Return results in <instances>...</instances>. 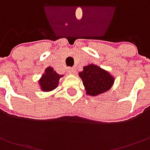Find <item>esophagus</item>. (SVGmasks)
Here are the masks:
<instances>
[{
  "label": "esophagus",
  "instance_id": "obj_1",
  "mask_svg": "<svg viewBox=\"0 0 150 150\" xmlns=\"http://www.w3.org/2000/svg\"><path fill=\"white\" fill-rule=\"evenodd\" d=\"M68 72H69V73H71V74H75L76 70H75L73 67H69V68H68Z\"/></svg>",
  "mask_w": 150,
  "mask_h": 150
}]
</instances>
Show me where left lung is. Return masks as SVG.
<instances>
[{
	"label": "left lung",
	"mask_w": 150,
	"mask_h": 150,
	"mask_svg": "<svg viewBox=\"0 0 150 150\" xmlns=\"http://www.w3.org/2000/svg\"><path fill=\"white\" fill-rule=\"evenodd\" d=\"M88 95L97 96L111 88L114 79L108 72L99 67L90 64L79 72Z\"/></svg>",
	"instance_id": "1"
}]
</instances>
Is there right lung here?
<instances>
[{"label":"right lung","mask_w":150,"mask_h":150,"mask_svg":"<svg viewBox=\"0 0 150 150\" xmlns=\"http://www.w3.org/2000/svg\"><path fill=\"white\" fill-rule=\"evenodd\" d=\"M63 75H60L57 73L54 69L51 67L46 68L45 73L42 76L41 79L39 80V84L41 86V89L44 92H49L55 89L57 85L58 82Z\"/></svg>","instance_id":"add662e5"}]
</instances>
